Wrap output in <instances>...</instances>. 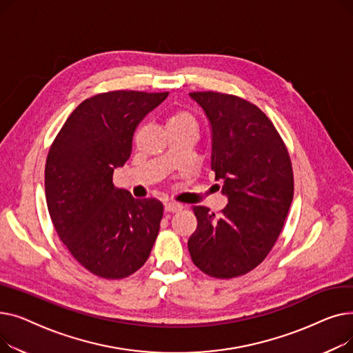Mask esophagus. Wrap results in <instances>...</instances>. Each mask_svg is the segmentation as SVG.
<instances>
[{"instance_id": "1", "label": "esophagus", "mask_w": 353, "mask_h": 353, "mask_svg": "<svg viewBox=\"0 0 353 353\" xmlns=\"http://www.w3.org/2000/svg\"><path fill=\"white\" fill-rule=\"evenodd\" d=\"M181 209H183L181 205H179V203H173V201L165 203V205H164V212L165 213H177Z\"/></svg>"}]
</instances>
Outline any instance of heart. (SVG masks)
I'll return each mask as SVG.
<instances>
[{"label": "heart", "instance_id": "1", "mask_svg": "<svg viewBox=\"0 0 353 353\" xmlns=\"http://www.w3.org/2000/svg\"><path fill=\"white\" fill-rule=\"evenodd\" d=\"M170 125H194L196 127V121L188 111L179 110V111H174V113L167 119L165 127H170Z\"/></svg>", "mask_w": 353, "mask_h": 353}]
</instances>
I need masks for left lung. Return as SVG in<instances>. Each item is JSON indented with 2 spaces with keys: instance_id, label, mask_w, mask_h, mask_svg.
<instances>
[{
  "instance_id": "left-lung-1",
  "label": "left lung",
  "mask_w": 353,
  "mask_h": 353,
  "mask_svg": "<svg viewBox=\"0 0 353 353\" xmlns=\"http://www.w3.org/2000/svg\"><path fill=\"white\" fill-rule=\"evenodd\" d=\"M212 130V170L229 203L219 214L194 206L188 248L209 276L230 279L261 265L279 237L293 199V172L273 123L254 104L214 91L189 94Z\"/></svg>"
}]
</instances>
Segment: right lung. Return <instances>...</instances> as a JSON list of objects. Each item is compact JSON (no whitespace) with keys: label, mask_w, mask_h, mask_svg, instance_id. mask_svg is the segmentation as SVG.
I'll return each mask as SVG.
<instances>
[{"label":"right lung","mask_w":353,"mask_h":353,"mask_svg":"<svg viewBox=\"0 0 353 353\" xmlns=\"http://www.w3.org/2000/svg\"><path fill=\"white\" fill-rule=\"evenodd\" d=\"M169 92L110 91L84 100L55 137L46 163L47 208L61 242L88 272L123 279L150 256L163 205L117 189L139 123Z\"/></svg>","instance_id":"obj_1"}]
</instances>
